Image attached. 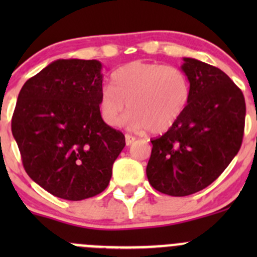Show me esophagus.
I'll list each match as a JSON object with an SVG mask.
<instances>
[{"mask_svg": "<svg viewBox=\"0 0 257 257\" xmlns=\"http://www.w3.org/2000/svg\"><path fill=\"white\" fill-rule=\"evenodd\" d=\"M134 141H136V138H134L133 136H131V134H125V144L126 145H131Z\"/></svg>", "mask_w": 257, "mask_h": 257, "instance_id": "esophagus-1", "label": "esophagus"}]
</instances>
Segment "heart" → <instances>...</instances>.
<instances>
[{
	"instance_id": "b5f03b06",
	"label": "heart",
	"mask_w": 257,
	"mask_h": 257,
	"mask_svg": "<svg viewBox=\"0 0 257 257\" xmlns=\"http://www.w3.org/2000/svg\"><path fill=\"white\" fill-rule=\"evenodd\" d=\"M112 85L100 92L99 112L108 125H116L128 104L124 124L136 132L160 134L172 128L185 110L190 82L180 68L134 61L116 69Z\"/></svg>"
}]
</instances>
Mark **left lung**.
Wrapping results in <instances>:
<instances>
[{
  "mask_svg": "<svg viewBox=\"0 0 257 257\" xmlns=\"http://www.w3.org/2000/svg\"><path fill=\"white\" fill-rule=\"evenodd\" d=\"M190 98L174 125L152 139L147 177L172 196L198 193L216 180L240 150L246 105L240 88L221 69L183 58Z\"/></svg>",
  "mask_w": 257,
  "mask_h": 257,
  "instance_id": "8db88e82",
  "label": "left lung"
}]
</instances>
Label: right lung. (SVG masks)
Segmentation results:
<instances>
[{
    "label": "right lung",
    "mask_w": 257,
    "mask_h": 257,
    "mask_svg": "<svg viewBox=\"0 0 257 257\" xmlns=\"http://www.w3.org/2000/svg\"><path fill=\"white\" fill-rule=\"evenodd\" d=\"M102 63L57 59L23 84L12 134L28 177L57 198L78 201L102 193L125 147L99 112Z\"/></svg>",
    "instance_id": "obj_1"
}]
</instances>
